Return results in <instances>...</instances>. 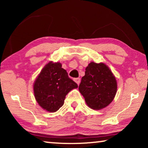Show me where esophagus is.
I'll return each mask as SVG.
<instances>
[{
    "label": "esophagus",
    "instance_id": "1",
    "mask_svg": "<svg viewBox=\"0 0 148 148\" xmlns=\"http://www.w3.org/2000/svg\"><path fill=\"white\" fill-rule=\"evenodd\" d=\"M74 81L77 85H79V83H80V79L79 78H75Z\"/></svg>",
    "mask_w": 148,
    "mask_h": 148
}]
</instances>
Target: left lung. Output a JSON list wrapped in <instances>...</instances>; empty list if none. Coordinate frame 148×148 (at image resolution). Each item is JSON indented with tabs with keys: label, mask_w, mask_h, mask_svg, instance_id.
Segmentation results:
<instances>
[{
	"label": "left lung",
	"mask_w": 148,
	"mask_h": 148,
	"mask_svg": "<svg viewBox=\"0 0 148 148\" xmlns=\"http://www.w3.org/2000/svg\"><path fill=\"white\" fill-rule=\"evenodd\" d=\"M117 81L106 64L91 62L86 67L79 91L87 106L101 110L111 103L117 92Z\"/></svg>",
	"instance_id": "obj_1"
}]
</instances>
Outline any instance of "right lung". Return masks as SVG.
<instances>
[{
    "label": "right lung",
    "instance_id": "1",
    "mask_svg": "<svg viewBox=\"0 0 148 148\" xmlns=\"http://www.w3.org/2000/svg\"><path fill=\"white\" fill-rule=\"evenodd\" d=\"M77 87L60 62H49L42 70L33 85L34 97L44 110L55 112L64 104L66 95Z\"/></svg>",
    "mask_w": 148,
    "mask_h": 148
}]
</instances>
